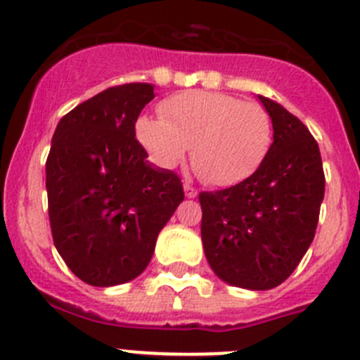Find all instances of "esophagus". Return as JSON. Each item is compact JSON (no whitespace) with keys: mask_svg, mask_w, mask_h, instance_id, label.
<instances>
[{"mask_svg":"<svg viewBox=\"0 0 360 360\" xmlns=\"http://www.w3.org/2000/svg\"><path fill=\"white\" fill-rule=\"evenodd\" d=\"M184 195H186L188 198H195L198 195V191L195 190L190 183H184Z\"/></svg>","mask_w":360,"mask_h":360,"instance_id":"obj_1","label":"esophagus"}]
</instances>
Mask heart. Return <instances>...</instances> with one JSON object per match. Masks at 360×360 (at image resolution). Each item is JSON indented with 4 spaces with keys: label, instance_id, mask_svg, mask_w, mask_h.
Wrapping results in <instances>:
<instances>
[{
    "label": "heart",
    "instance_id": "b5f03b06",
    "mask_svg": "<svg viewBox=\"0 0 360 360\" xmlns=\"http://www.w3.org/2000/svg\"><path fill=\"white\" fill-rule=\"evenodd\" d=\"M137 137L158 165L172 169L191 149V165L202 181L232 186L262 165L273 142V123L255 102L186 91L160 105V120L141 117Z\"/></svg>",
    "mask_w": 360,
    "mask_h": 360
}]
</instances>
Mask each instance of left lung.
<instances>
[{"label": "left lung", "mask_w": 360, "mask_h": 360, "mask_svg": "<svg viewBox=\"0 0 360 360\" xmlns=\"http://www.w3.org/2000/svg\"><path fill=\"white\" fill-rule=\"evenodd\" d=\"M274 142L248 179L202 191V244L216 276L233 287L269 290L283 283L308 251L326 191L322 156L301 120L258 95Z\"/></svg>", "instance_id": "left-lung-1"}]
</instances>
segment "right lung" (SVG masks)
Returning <instances> with one entry per match:
<instances>
[{
  "label": "right lung",
  "instance_id": "right-lung-1",
  "mask_svg": "<svg viewBox=\"0 0 360 360\" xmlns=\"http://www.w3.org/2000/svg\"><path fill=\"white\" fill-rule=\"evenodd\" d=\"M153 91L146 82L109 87L63 116L52 137L45 163L52 239L70 271L93 287L137 278L184 198L179 176L153 167L135 139Z\"/></svg>",
  "mask_w": 360,
  "mask_h": 360
}]
</instances>
